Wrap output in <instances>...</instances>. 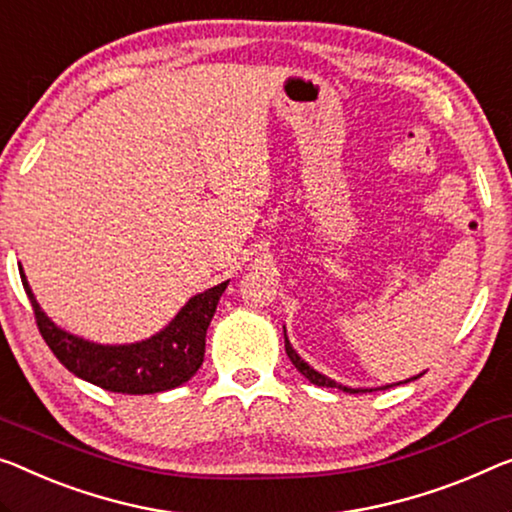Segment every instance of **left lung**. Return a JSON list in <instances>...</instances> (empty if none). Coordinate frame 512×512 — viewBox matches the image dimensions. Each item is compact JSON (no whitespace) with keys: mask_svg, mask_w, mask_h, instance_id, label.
I'll list each match as a JSON object with an SVG mask.
<instances>
[{"mask_svg":"<svg viewBox=\"0 0 512 512\" xmlns=\"http://www.w3.org/2000/svg\"><path fill=\"white\" fill-rule=\"evenodd\" d=\"M285 352H287V356H289V361L294 363V368L299 370L305 379H310V384L326 386V388H340V391H345V393H372V391H377V388H349V386H342V384H338V381H333V379H329L326 375H322V372H317L315 368H310V365L305 363L303 358L294 352V347L289 345L287 331H285ZM418 377H421V375H418ZM418 377H411V379H407V381H414V379H418ZM400 384H402V381H400ZM391 386H393V384H391ZM384 388H388V386H384Z\"/></svg>","mask_w":512,"mask_h":512,"instance_id":"1","label":"left lung"}]
</instances>
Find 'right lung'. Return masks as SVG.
<instances>
[{
    "instance_id": "right-lung-1",
    "label": "right lung",
    "mask_w": 512,
    "mask_h": 512,
    "mask_svg": "<svg viewBox=\"0 0 512 512\" xmlns=\"http://www.w3.org/2000/svg\"><path fill=\"white\" fill-rule=\"evenodd\" d=\"M22 287L32 301L36 326L45 345L75 377L124 395H151L177 388L200 370L207 345V329L227 282L197 294L177 312V317L151 338L131 345H98L68 333L52 322L32 294L20 266Z\"/></svg>"
}]
</instances>
